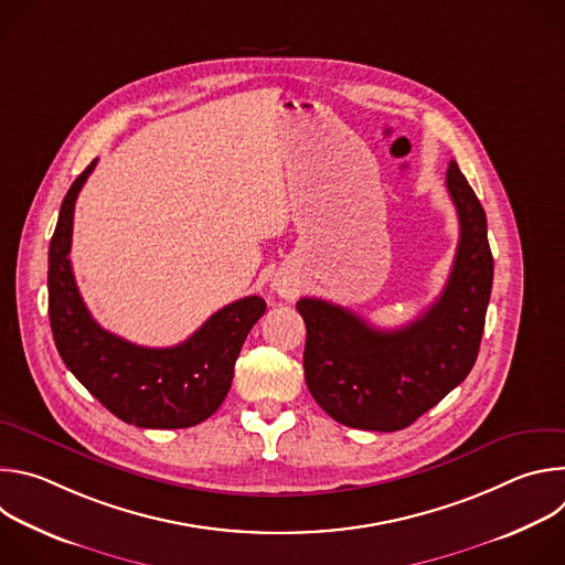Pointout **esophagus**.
Returning a JSON list of instances; mask_svg holds the SVG:
<instances>
[{"label":"esophagus","mask_w":565,"mask_h":565,"mask_svg":"<svg viewBox=\"0 0 565 565\" xmlns=\"http://www.w3.org/2000/svg\"><path fill=\"white\" fill-rule=\"evenodd\" d=\"M273 292L279 295L281 299H295L299 295V279L288 273V270H281L273 277V284H270Z\"/></svg>","instance_id":"obj_1"}]
</instances>
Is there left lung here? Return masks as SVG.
I'll use <instances>...</instances> for the list:
<instances>
[{
	"mask_svg": "<svg viewBox=\"0 0 565 565\" xmlns=\"http://www.w3.org/2000/svg\"><path fill=\"white\" fill-rule=\"evenodd\" d=\"M445 183L460 221L458 250L440 297L412 324L380 331L327 299L297 301L306 324L308 391L347 427H409L456 388L476 362L494 279L488 218L456 160H449Z\"/></svg>",
	"mask_w": 565,
	"mask_h": 565,
	"instance_id": "left-lung-1",
	"label": "left lung"
}]
</instances>
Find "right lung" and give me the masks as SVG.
<instances>
[{
    "mask_svg": "<svg viewBox=\"0 0 565 565\" xmlns=\"http://www.w3.org/2000/svg\"><path fill=\"white\" fill-rule=\"evenodd\" d=\"M96 163L68 188L49 248V319L57 353L122 423L145 429L194 427L225 399L234 362L266 312V301L257 295L232 301L170 349L138 347L105 331L79 297L68 259L75 199Z\"/></svg>",
    "mask_w": 565,
    "mask_h": 565,
    "instance_id": "obj_1",
    "label": "right lung"
}]
</instances>
